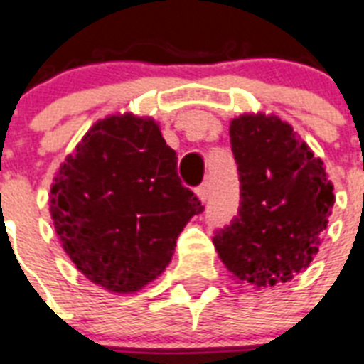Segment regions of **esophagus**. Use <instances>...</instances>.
<instances>
[{
    "label": "esophagus",
    "mask_w": 364,
    "mask_h": 364,
    "mask_svg": "<svg viewBox=\"0 0 364 364\" xmlns=\"http://www.w3.org/2000/svg\"><path fill=\"white\" fill-rule=\"evenodd\" d=\"M196 196H198V200H200V202H205V200H208V196H209V183H202V185H200V187L196 188Z\"/></svg>",
    "instance_id": "obj_1"
}]
</instances>
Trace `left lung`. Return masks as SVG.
<instances>
[{
    "instance_id": "1",
    "label": "left lung",
    "mask_w": 364,
    "mask_h": 364,
    "mask_svg": "<svg viewBox=\"0 0 364 364\" xmlns=\"http://www.w3.org/2000/svg\"><path fill=\"white\" fill-rule=\"evenodd\" d=\"M241 181L239 215L213 245L237 284L256 289L288 282L321 247L335 194L323 161L274 114L230 121Z\"/></svg>"
}]
</instances>
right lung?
I'll return each mask as SVG.
<instances>
[{
    "mask_svg": "<svg viewBox=\"0 0 364 364\" xmlns=\"http://www.w3.org/2000/svg\"><path fill=\"white\" fill-rule=\"evenodd\" d=\"M48 203L65 254L110 294H136L161 277L177 235L203 211L159 123L131 112L85 132L55 172Z\"/></svg>",
    "mask_w": 364,
    "mask_h": 364,
    "instance_id": "obj_1",
    "label": "right lung"
}]
</instances>
